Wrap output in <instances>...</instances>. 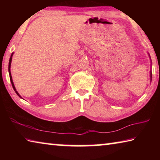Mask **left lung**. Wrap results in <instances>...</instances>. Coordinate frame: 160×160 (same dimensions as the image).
I'll use <instances>...</instances> for the list:
<instances>
[{
  "mask_svg": "<svg viewBox=\"0 0 160 160\" xmlns=\"http://www.w3.org/2000/svg\"><path fill=\"white\" fill-rule=\"evenodd\" d=\"M150 76H152V75H150Z\"/></svg>",
  "mask_w": 160,
  "mask_h": 160,
  "instance_id": "1",
  "label": "left lung"
}]
</instances>
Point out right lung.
<instances>
[{
	"instance_id": "add662e5",
	"label": "right lung",
	"mask_w": 160,
	"mask_h": 160,
	"mask_svg": "<svg viewBox=\"0 0 160 160\" xmlns=\"http://www.w3.org/2000/svg\"><path fill=\"white\" fill-rule=\"evenodd\" d=\"M12 55H13V53L11 54V56H10V61H9V65H8V71H9V75H10V82H11V83H12V88H13V89H14V90L15 91L16 94H17L19 97H20V94H19V93L17 91H16V89H15V86H14V84H13V82H12V79L11 73H10V65H11V61H12ZM21 98H22V97H21Z\"/></svg>"
}]
</instances>
